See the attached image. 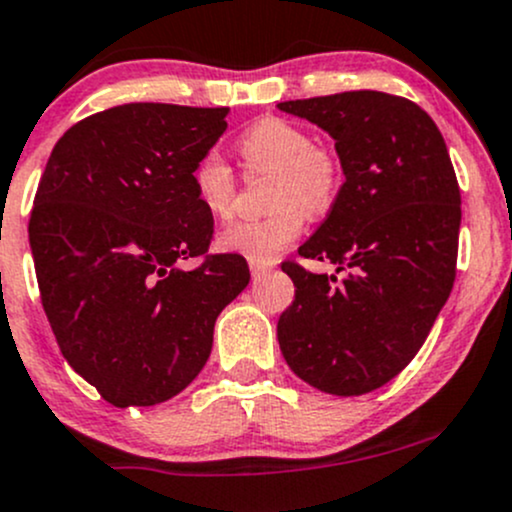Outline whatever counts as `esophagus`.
<instances>
[{"mask_svg":"<svg viewBox=\"0 0 512 512\" xmlns=\"http://www.w3.org/2000/svg\"><path fill=\"white\" fill-rule=\"evenodd\" d=\"M249 266H251V276H254V278H261L263 273H268V271H271V268H273V263H258V261H251Z\"/></svg>","mask_w":512,"mask_h":512,"instance_id":"34e87169","label":"esophagus"}]
</instances>
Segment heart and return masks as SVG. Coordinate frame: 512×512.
<instances>
[{"mask_svg": "<svg viewBox=\"0 0 512 512\" xmlns=\"http://www.w3.org/2000/svg\"><path fill=\"white\" fill-rule=\"evenodd\" d=\"M239 151L249 170H271V207L263 219L236 222L219 234L217 246L249 261L271 263L298 239L302 212L320 217L334 205L342 188L339 158L315 146L298 124L280 117H261L241 134ZM192 190L210 217L229 219L234 212L236 175L219 151H205L192 168Z\"/></svg>", "mask_w": 512, "mask_h": 512, "instance_id": "heart-1", "label": "heart"}]
</instances>
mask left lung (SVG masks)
<instances>
[{"instance_id": "8db88e82", "label": "left lung", "mask_w": 512, "mask_h": 512, "mask_svg": "<svg viewBox=\"0 0 512 512\" xmlns=\"http://www.w3.org/2000/svg\"><path fill=\"white\" fill-rule=\"evenodd\" d=\"M334 139L344 185L295 261V300L278 320L293 373L322 393L364 395L398 376L452 293L461 195L447 144L425 109L376 90L280 102Z\"/></svg>"}]
</instances>
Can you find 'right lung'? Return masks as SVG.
<instances>
[{
	"mask_svg": "<svg viewBox=\"0 0 512 512\" xmlns=\"http://www.w3.org/2000/svg\"><path fill=\"white\" fill-rule=\"evenodd\" d=\"M227 107L131 102L70 126L29 222L38 290L65 361L117 408L195 381L219 312L249 285L239 254H207L214 219L192 190ZM203 256L192 272L179 268Z\"/></svg>",
	"mask_w": 512,
	"mask_h": 512,
	"instance_id": "right-lung-1",
	"label": "right lung"
}]
</instances>
